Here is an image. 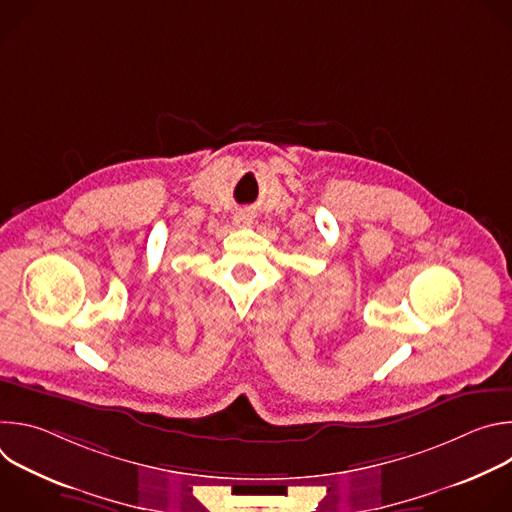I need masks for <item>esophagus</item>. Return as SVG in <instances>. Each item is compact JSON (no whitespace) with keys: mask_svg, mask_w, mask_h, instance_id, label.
I'll return each instance as SVG.
<instances>
[{"mask_svg":"<svg viewBox=\"0 0 512 512\" xmlns=\"http://www.w3.org/2000/svg\"><path fill=\"white\" fill-rule=\"evenodd\" d=\"M235 225H239V227H249V225H251V214L239 212V214L235 216Z\"/></svg>","mask_w":512,"mask_h":512,"instance_id":"1","label":"esophagus"}]
</instances>
